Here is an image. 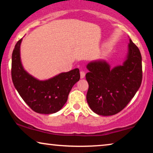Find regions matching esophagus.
<instances>
[{
    "label": "esophagus",
    "mask_w": 153,
    "mask_h": 153,
    "mask_svg": "<svg viewBox=\"0 0 153 153\" xmlns=\"http://www.w3.org/2000/svg\"><path fill=\"white\" fill-rule=\"evenodd\" d=\"M85 73L84 71H81L80 72V76H81V79H83L85 77Z\"/></svg>",
    "instance_id": "obj_1"
}]
</instances>
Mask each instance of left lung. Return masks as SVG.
I'll list each match as a JSON object with an SVG mask.
<instances>
[{"label": "left lung", "instance_id": "1", "mask_svg": "<svg viewBox=\"0 0 153 153\" xmlns=\"http://www.w3.org/2000/svg\"><path fill=\"white\" fill-rule=\"evenodd\" d=\"M142 58L139 48L129 39L128 54L123 65L111 69L103 60L89 62L85 74L88 83L86 100L92 111L101 116L121 111L141 86Z\"/></svg>", "mask_w": 153, "mask_h": 153}]
</instances>
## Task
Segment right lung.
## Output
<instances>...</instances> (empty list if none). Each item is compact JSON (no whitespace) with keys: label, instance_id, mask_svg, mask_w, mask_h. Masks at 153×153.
<instances>
[{"label":"right lung","instance_id":"1","mask_svg":"<svg viewBox=\"0 0 153 153\" xmlns=\"http://www.w3.org/2000/svg\"><path fill=\"white\" fill-rule=\"evenodd\" d=\"M22 40L16 42L12 56L11 74L14 87L33 111L38 114H54L66 103L71 89L80 79L79 70L61 73L49 80H37L23 68L20 59Z\"/></svg>","mask_w":153,"mask_h":153}]
</instances>
